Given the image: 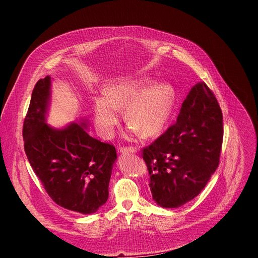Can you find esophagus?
Masks as SVG:
<instances>
[{
    "mask_svg": "<svg viewBox=\"0 0 258 258\" xmlns=\"http://www.w3.org/2000/svg\"><path fill=\"white\" fill-rule=\"evenodd\" d=\"M118 152L120 153V154H128V153H137V148H135V147H120L119 150H118Z\"/></svg>",
    "mask_w": 258,
    "mask_h": 258,
    "instance_id": "obj_1",
    "label": "esophagus"
}]
</instances>
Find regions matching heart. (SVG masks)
<instances>
[{"instance_id":"1","label":"heart","mask_w":258,"mask_h":258,"mask_svg":"<svg viewBox=\"0 0 258 258\" xmlns=\"http://www.w3.org/2000/svg\"><path fill=\"white\" fill-rule=\"evenodd\" d=\"M175 89L169 83L143 86L132 81L107 85L104 96L95 100V123L103 139L113 137L121 118V108L131 123L128 137L142 132L145 137L160 134L167 126L175 105Z\"/></svg>"}]
</instances>
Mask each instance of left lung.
I'll return each mask as SVG.
<instances>
[{
	"instance_id": "1",
	"label": "left lung",
	"mask_w": 258,
	"mask_h": 258,
	"mask_svg": "<svg viewBox=\"0 0 258 258\" xmlns=\"http://www.w3.org/2000/svg\"><path fill=\"white\" fill-rule=\"evenodd\" d=\"M222 143L221 107L200 82L184 100L176 122L143 150L156 204L178 208L197 197L218 167Z\"/></svg>"
}]
</instances>
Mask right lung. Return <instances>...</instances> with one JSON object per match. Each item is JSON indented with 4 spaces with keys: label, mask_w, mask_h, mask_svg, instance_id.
<instances>
[{
    "label": "right lung",
    "mask_w": 258,
    "mask_h": 258,
    "mask_svg": "<svg viewBox=\"0 0 258 258\" xmlns=\"http://www.w3.org/2000/svg\"><path fill=\"white\" fill-rule=\"evenodd\" d=\"M50 100L51 77L46 76L35 85L23 122L28 160L57 205L92 214L108 198L116 150L89 136L87 119L62 128L49 126Z\"/></svg>",
    "instance_id": "add662e5"
}]
</instances>
